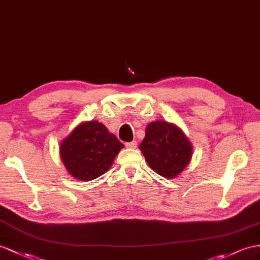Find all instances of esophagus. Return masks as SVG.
I'll use <instances>...</instances> for the list:
<instances>
[{
	"instance_id": "34e87169",
	"label": "esophagus",
	"mask_w": 260,
	"mask_h": 260,
	"mask_svg": "<svg viewBox=\"0 0 260 260\" xmlns=\"http://www.w3.org/2000/svg\"><path fill=\"white\" fill-rule=\"evenodd\" d=\"M126 147L134 149V148L137 147V142L136 141H133V142H129V143H126Z\"/></svg>"
}]
</instances>
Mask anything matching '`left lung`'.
<instances>
[{"mask_svg": "<svg viewBox=\"0 0 260 260\" xmlns=\"http://www.w3.org/2000/svg\"><path fill=\"white\" fill-rule=\"evenodd\" d=\"M139 149L156 174L169 179L180 175L192 157V145L184 133L166 121L147 125Z\"/></svg>", "mask_w": 260, "mask_h": 260, "instance_id": "left-lung-1", "label": "left lung"}]
</instances>
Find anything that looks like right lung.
<instances>
[{
    "label": "right lung",
    "instance_id": "add662e5",
    "mask_svg": "<svg viewBox=\"0 0 260 260\" xmlns=\"http://www.w3.org/2000/svg\"><path fill=\"white\" fill-rule=\"evenodd\" d=\"M123 147L102 123L82 122L61 142L60 157L73 178L90 181L111 168Z\"/></svg>",
    "mask_w": 260,
    "mask_h": 260
}]
</instances>
